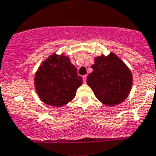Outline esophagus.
I'll use <instances>...</instances> for the list:
<instances>
[{
  "label": "esophagus",
  "mask_w": 156,
  "mask_h": 156,
  "mask_svg": "<svg viewBox=\"0 0 156 156\" xmlns=\"http://www.w3.org/2000/svg\"><path fill=\"white\" fill-rule=\"evenodd\" d=\"M86 80H87V75L83 76V83H86Z\"/></svg>",
  "instance_id": "1"
}]
</instances>
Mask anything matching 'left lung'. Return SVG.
Instances as JSON below:
<instances>
[{"mask_svg":"<svg viewBox=\"0 0 156 156\" xmlns=\"http://www.w3.org/2000/svg\"><path fill=\"white\" fill-rule=\"evenodd\" d=\"M93 69L87 83L100 102L108 106L121 104L127 99L132 86V74L120 58L113 52L95 58Z\"/></svg>","mask_w":156,"mask_h":156,"instance_id":"obj_1","label":"left lung"}]
</instances>
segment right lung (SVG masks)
Masks as SVG:
<instances>
[{
    "label": "right lung",
    "mask_w": 156,
    "mask_h": 156,
    "mask_svg": "<svg viewBox=\"0 0 156 156\" xmlns=\"http://www.w3.org/2000/svg\"><path fill=\"white\" fill-rule=\"evenodd\" d=\"M83 83L77 69L64 54L54 53L44 61L35 74V88L44 104L62 107L72 101Z\"/></svg>",
    "instance_id": "1"
}]
</instances>
